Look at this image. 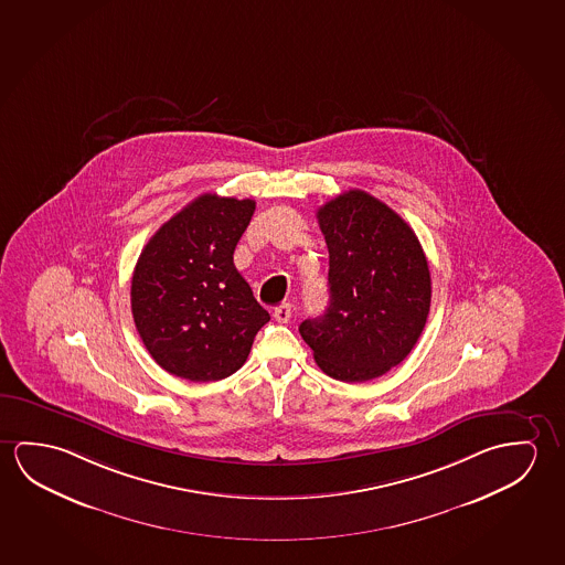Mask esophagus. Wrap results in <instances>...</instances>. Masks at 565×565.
<instances>
[{
    "label": "esophagus",
    "instance_id": "obj_1",
    "mask_svg": "<svg viewBox=\"0 0 565 565\" xmlns=\"http://www.w3.org/2000/svg\"><path fill=\"white\" fill-rule=\"evenodd\" d=\"M290 313H292V310H290V305L285 302V305L277 306V308L273 310V318H275L277 322L287 323L288 320H290Z\"/></svg>",
    "mask_w": 565,
    "mask_h": 565
}]
</instances>
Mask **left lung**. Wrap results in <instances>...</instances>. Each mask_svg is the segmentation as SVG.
I'll list each match as a JSON object with an SVG mask.
<instances>
[{"label":"left lung","mask_w":565,"mask_h":565,"mask_svg":"<svg viewBox=\"0 0 565 565\" xmlns=\"http://www.w3.org/2000/svg\"><path fill=\"white\" fill-rule=\"evenodd\" d=\"M330 252V305L300 323L326 375L363 383L396 367L428 320V260L413 227L363 190L318 210Z\"/></svg>","instance_id":"1"}]
</instances>
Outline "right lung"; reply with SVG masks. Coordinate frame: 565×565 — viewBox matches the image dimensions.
Instances as JSON below:
<instances>
[{
    "label": "right lung",
    "mask_w": 565,
    "mask_h": 565,
    "mask_svg": "<svg viewBox=\"0 0 565 565\" xmlns=\"http://www.w3.org/2000/svg\"><path fill=\"white\" fill-rule=\"evenodd\" d=\"M255 202L202 194L145 245L131 278L135 328L164 371L194 383L233 375L270 316L233 265Z\"/></svg>",
    "instance_id": "right-lung-1"
}]
</instances>
